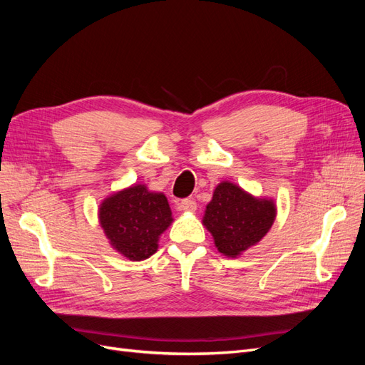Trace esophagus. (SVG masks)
<instances>
[{"label": "esophagus", "mask_w": 365, "mask_h": 365, "mask_svg": "<svg viewBox=\"0 0 365 365\" xmlns=\"http://www.w3.org/2000/svg\"><path fill=\"white\" fill-rule=\"evenodd\" d=\"M196 207L197 205H196L195 200H192V197H187V200H182L178 204V210H181V212H195Z\"/></svg>", "instance_id": "esophagus-1"}]
</instances>
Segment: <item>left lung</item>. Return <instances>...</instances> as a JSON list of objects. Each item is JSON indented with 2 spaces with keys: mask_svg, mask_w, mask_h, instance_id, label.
Segmentation results:
<instances>
[{
  "mask_svg": "<svg viewBox=\"0 0 365 365\" xmlns=\"http://www.w3.org/2000/svg\"><path fill=\"white\" fill-rule=\"evenodd\" d=\"M274 217L271 201L256 200L235 184L220 182L207 205L204 225L213 235L219 252L236 257L268 233Z\"/></svg>",
  "mask_w": 365,
  "mask_h": 365,
  "instance_id": "obj_1",
  "label": "left lung"
}]
</instances>
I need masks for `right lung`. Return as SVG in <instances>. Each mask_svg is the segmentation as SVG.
<instances>
[{
    "mask_svg": "<svg viewBox=\"0 0 365 365\" xmlns=\"http://www.w3.org/2000/svg\"><path fill=\"white\" fill-rule=\"evenodd\" d=\"M172 212L163 193L134 185L108 197L101 205L102 228L111 245L129 260H145L158 248V237L172 222Z\"/></svg>",
    "mask_w": 365,
    "mask_h": 365,
    "instance_id": "obj_1",
    "label": "right lung"
}]
</instances>
